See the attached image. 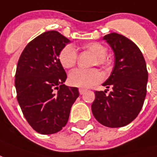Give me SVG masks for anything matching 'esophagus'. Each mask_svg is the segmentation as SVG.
Here are the masks:
<instances>
[{
	"instance_id": "1",
	"label": "esophagus",
	"mask_w": 157,
	"mask_h": 157,
	"mask_svg": "<svg viewBox=\"0 0 157 157\" xmlns=\"http://www.w3.org/2000/svg\"><path fill=\"white\" fill-rule=\"evenodd\" d=\"M85 91H86V90H84V89H79V90H78V92H79L80 94H83L85 93Z\"/></svg>"
}]
</instances>
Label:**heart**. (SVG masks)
<instances>
[{"label": "heart", "mask_w": 157, "mask_h": 157, "mask_svg": "<svg viewBox=\"0 0 157 157\" xmlns=\"http://www.w3.org/2000/svg\"><path fill=\"white\" fill-rule=\"evenodd\" d=\"M86 52L94 56L93 65H98L103 68H108L110 65L109 58L106 57L107 48L99 42H90L82 47ZM78 54L76 49L72 45H66L61 49L58 54V60L64 68H71L77 63ZM102 75L97 69H74L68 75V83L70 85L78 88H89L99 83Z\"/></svg>", "instance_id": "1"}]
</instances>
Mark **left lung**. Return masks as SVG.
<instances>
[{"label":"left lung","instance_id":"8db88e82","mask_svg":"<svg viewBox=\"0 0 157 157\" xmlns=\"http://www.w3.org/2000/svg\"><path fill=\"white\" fill-rule=\"evenodd\" d=\"M105 40L115 53V66L103 86L111 88L95 91L91 109L100 124L118 128L130 124L141 110L146 95L148 73L145 58L132 41L118 33L105 35Z\"/></svg>","mask_w":157,"mask_h":157}]
</instances>
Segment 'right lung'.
Segmentation results:
<instances>
[{
	"mask_svg": "<svg viewBox=\"0 0 157 157\" xmlns=\"http://www.w3.org/2000/svg\"><path fill=\"white\" fill-rule=\"evenodd\" d=\"M69 42L57 31L45 32L27 44L18 60L17 101L27 122L42 135L57 133L66 125L79 95L78 88L63 84L67 74L58 60L59 52Z\"/></svg>",
	"mask_w": 157,
	"mask_h": 157,
	"instance_id": "obj_1",
	"label": "right lung"
}]
</instances>
